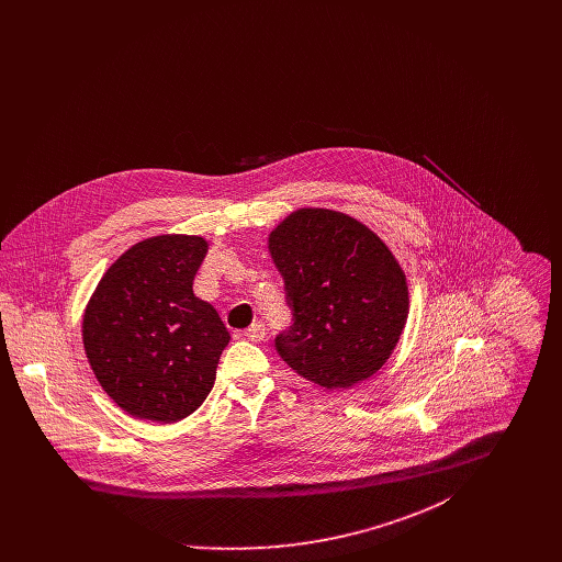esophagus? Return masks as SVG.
Here are the masks:
<instances>
[{"instance_id": "esophagus-1", "label": "esophagus", "mask_w": 562, "mask_h": 562, "mask_svg": "<svg viewBox=\"0 0 562 562\" xmlns=\"http://www.w3.org/2000/svg\"><path fill=\"white\" fill-rule=\"evenodd\" d=\"M266 335H268V326L261 321L250 324V328H246V333H244V337H246L248 341H255V344H257V341H263Z\"/></svg>"}]
</instances>
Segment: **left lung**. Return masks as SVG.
<instances>
[{
    "mask_svg": "<svg viewBox=\"0 0 562 562\" xmlns=\"http://www.w3.org/2000/svg\"><path fill=\"white\" fill-rule=\"evenodd\" d=\"M293 324L276 349L322 387H351L376 373L401 339L408 286L392 250L367 225L326 209H299L271 234Z\"/></svg>",
    "mask_w": 562,
    "mask_h": 562,
    "instance_id": "left-lung-1",
    "label": "left lung"
}]
</instances>
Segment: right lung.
Listing matches in <instances>:
<instances>
[{
	"mask_svg": "<svg viewBox=\"0 0 562 562\" xmlns=\"http://www.w3.org/2000/svg\"><path fill=\"white\" fill-rule=\"evenodd\" d=\"M209 250L200 236L134 244L101 278L83 324V349L101 387L138 419L175 424L213 390L229 333L193 294Z\"/></svg>",
	"mask_w": 562,
	"mask_h": 562,
	"instance_id": "right-lung-1",
	"label": "right lung"
}]
</instances>
